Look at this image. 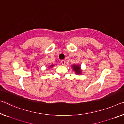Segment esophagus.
Listing matches in <instances>:
<instances>
[{"mask_svg":"<svg viewBox=\"0 0 124 124\" xmlns=\"http://www.w3.org/2000/svg\"><path fill=\"white\" fill-rule=\"evenodd\" d=\"M61 63L63 64V65H64V64H66V61L64 60H62L61 61Z\"/></svg>","mask_w":124,"mask_h":124,"instance_id":"esophagus-1","label":"esophagus"}]
</instances>
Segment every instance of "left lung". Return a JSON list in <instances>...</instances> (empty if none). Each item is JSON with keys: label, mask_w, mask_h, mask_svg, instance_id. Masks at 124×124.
<instances>
[{"label": "left lung", "mask_w": 124, "mask_h": 124, "mask_svg": "<svg viewBox=\"0 0 124 124\" xmlns=\"http://www.w3.org/2000/svg\"><path fill=\"white\" fill-rule=\"evenodd\" d=\"M73 70H74V71L77 74H80L81 73L82 70H80V67L79 65H76V64H73L72 66Z\"/></svg>", "instance_id": "obj_1"}]
</instances>
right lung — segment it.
Wrapping results in <instances>:
<instances>
[{
  "label": "right lung",
  "mask_w": 124,
  "mask_h": 124,
  "mask_svg": "<svg viewBox=\"0 0 124 124\" xmlns=\"http://www.w3.org/2000/svg\"><path fill=\"white\" fill-rule=\"evenodd\" d=\"M51 67H53V65H52V66H51Z\"/></svg>",
  "instance_id": "1"
}]
</instances>
